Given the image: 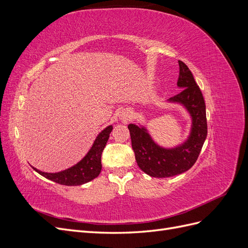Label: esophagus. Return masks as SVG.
Segmentation results:
<instances>
[{
  "label": "esophagus",
  "instance_id": "esophagus-1",
  "mask_svg": "<svg viewBox=\"0 0 248 248\" xmlns=\"http://www.w3.org/2000/svg\"><path fill=\"white\" fill-rule=\"evenodd\" d=\"M131 119V115H130V112L129 111H127V110H125V111H122V114L120 115V120H121L122 122H127V121H129V120Z\"/></svg>",
  "mask_w": 248,
  "mask_h": 248
}]
</instances>
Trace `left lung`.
Listing matches in <instances>:
<instances>
[{
	"label": "left lung",
	"instance_id": "8db88e82",
	"mask_svg": "<svg viewBox=\"0 0 248 248\" xmlns=\"http://www.w3.org/2000/svg\"><path fill=\"white\" fill-rule=\"evenodd\" d=\"M177 86L181 92L166 102L179 104L189 115L191 124L187 138L172 147H163L154 140L145 124H129L131 145L140 169L154 178L180 175L197 161L207 138L206 104L199 86L182 61H179Z\"/></svg>",
	"mask_w": 248,
	"mask_h": 248
}]
</instances>
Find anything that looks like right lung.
<instances>
[{
	"mask_svg": "<svg viewBox=\"0 0 248 248\" xmlns=\"http://www.w3.org/2000/svg\"><path fill=\"white\" fill-rule=\"evenodd\" d=\"M111 130L112 125H108L101 130L82 159L68 169L57 172H46L31 167L44 178L61 185L78 186L92 181L98 177L101 171V154L109 139Z\"/></svg>",
	"mask_w": 248,
	"mask_h": 248,
	"instance_id": "right-lung-1",
	"label": "right lung"
}]
</instances>
